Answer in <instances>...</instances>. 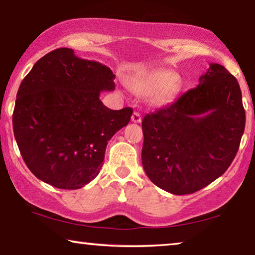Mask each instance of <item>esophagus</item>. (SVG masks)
Here are the masks:
<instances>
[{
  "mask_svg": "<svg viewBox=\"0 0 255 255\" xmlns=\"http://www.w3.org/2000/svg\"><path fill=\"white\" fill-rule=\"evenodd\" d=\"M131 121L134 122V124H140L141 122V115L137 113V112H134L133 115H131Z\"/></svg>",
  "mask_w": 255,
  "mask_h": 255,
  "instance_id": "esophagus-1",
  "label": "esophagus"
}]
</instances>
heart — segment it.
Here are the masks:
<instances>
[{
    "label": "heart",
    "instance_id": "1",
    "mask_svg": "<svg viewBox=\"0 0 255 255\" xmlns=\"http://www.w3.org/2000/svg\"><path fill=\"white\" fill-rule=\"evenodd\" d=\"M127 86L137 97H147L152 106H165L181 93L183 81L174 71L158 69L130 78Z\"/></svg>",
    "mask_w": 255,
    "mask_h": 255
}]
</instances>
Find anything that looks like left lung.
I'll list each match as a JSON object with an SVG mask.
<instances>
[{"label":"left lung","mask_w":255,"mask_h":255,"mask_svg":"<svg viewBox=\"0 0 255 255\" xmlns=\"http://www.w3.org/2000/svg\"><path fill=\"white\" fill-rule=\"evenodd\" d=\"M245 120L238 81L211 63L196 88L142 120L145 174L174 195L205 188L236 157Z\"/></svg>","instance_id":"left-lung-1"}]
</instances>
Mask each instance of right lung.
<instances>
[{
  "label": "right lung",
  "mask_w": 255,
  "mask_h": 255,
  "mask_svg": "<svg viewBox=\"0 0 255 255\" xmlns=\"http://www.w3.org/2000/svg\"><path fill=\"white\" fill-rule=\"evenodd\" d=\"M106 65L60 47L37 62L19 85L12 127L26 167L58 189L83 188L99 174L108 141L133 110L113 111L100 100L113 91Z\"/></svg>",
  "instance_id": "add662e5"
}]
</instances>
